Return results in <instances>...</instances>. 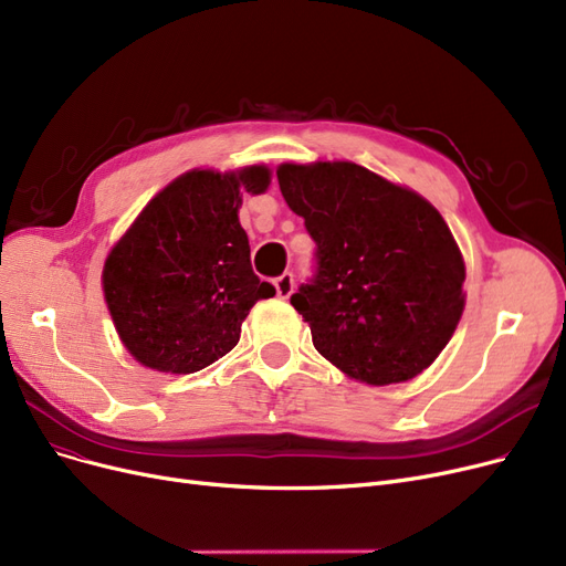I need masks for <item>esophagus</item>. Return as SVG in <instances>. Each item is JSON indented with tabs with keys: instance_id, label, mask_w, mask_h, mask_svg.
I'll return each instance as SVG.
<instances>
[{
	"instance_id": "1",
	"label": "esophagus",
	"mask_w": 566,
	"mask_h": 566,
	"mask_svg": "<svg viewBox=\"0 0 566 566\" xmlns=\"http://www.w3.org/2000/svg\"><path fill=\"white\" fill-rule=\"evenodd\" d=\"M275 284V291H277V298H289L291 294H294V272H282V275L272 282Z\"/></svg>"
}]
</instances>
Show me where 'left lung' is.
<instances>
[{"mask_svg": "<svg viewBox=\"0 0 566 566\" xmlns=\"http://www.w3.org/2000/svg\"><path fill=\"white\" fill-rule=\"evenodd\" d=\"M286 205L315 240V275L291 305L324 359L366 385L412 380L464 312V259L422 196L357 163H284Z\"/></svg>", "mask_w": 566, "mask_h": 566, "instance_id": "left-lung-1", "label": "left lung"}]
</instances>
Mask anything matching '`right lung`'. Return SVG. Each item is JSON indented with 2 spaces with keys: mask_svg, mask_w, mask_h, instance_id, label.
<instances>
[{
  "mask_svg": "<svg viewBox=\"0 0 566 566\" xmlns=\"http://www.w3.org/2000/svg\"><path fill=\"white\" fill-rule=\"evenodd\" d=\"M268 184L263 165L186 172L109 251L104 298L125 349L142 366L186 375L214 364L238 345L254 303L275 296V286L251 270L238 219L242 193L259 196Z\"/></svg>",
  "mask_w": 566,
  "mask_h": 566,
  "instance_id": "right-lung-1",
  "label": "right lung"
}]
</instances>
